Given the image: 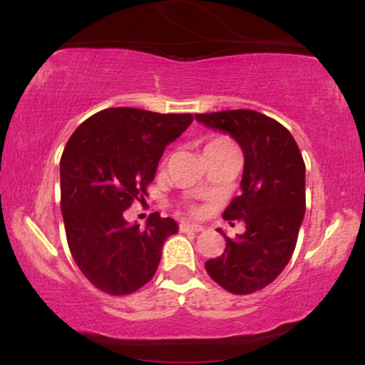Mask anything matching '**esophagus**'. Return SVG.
<instances>
[{
	"label": "esophagus",
	"instance_id": "1",
	"mask_svg": "<svg viewBox=\"0 0 365 365\" xmlns=\"http://www.w3.org/2000/svg\"><path fill=\"white\" fill-rule=\"evenodd\" d=\"M180 232L200 233V232H204V226L202 225H197V223H180Z\"/></svg>",
	"mask_w": 365,
	"mask_h": 365
}]
</instances>
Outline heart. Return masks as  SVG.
<instances>
[{
	"label": "heart",
	"mask_w": 365,
	"mask_h": 365,
	"mask_svg": "<svg viewBox=\"0 0 365 365\" xmlns=\"http://www.w3.org/2000/svg\"><path fill=\"white\" fill-rule=\"evenodd\" d=\"M228 145H232V144H230L226 139H215V140L207 142L204 150H211V149H217V148H228Z\"/></svg>",
	"instance_id": "heart-1"
}]
</instances>
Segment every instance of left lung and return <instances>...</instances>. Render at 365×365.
<instances>
[{
    "label": "left lung",
    "instance_id": "left-lung-1",
    "mask_svg": "<svg viewBox=\"0 0 365 365\" xmlns=\"http://www.w3.org/2000/svg\"><path fill=\"white\" fill-rule=\"evenodd\" d=\"M204 127L228 133L244 153L242 194L223 217L242 220L245 232L226 237L225 252L206 271L225 290L247 295L273 283L290 261L305 215V165L283 125L252 110L195 115Z\"/></svg>",
    "mask_w": 365,
    "mask_h": 365
}]
</instances>
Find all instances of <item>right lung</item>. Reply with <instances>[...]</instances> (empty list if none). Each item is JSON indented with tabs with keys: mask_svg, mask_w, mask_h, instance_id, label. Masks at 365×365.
I'll use <instances>...</instances> for the list:
<instances>
[{
	"mask_svg": "<svg viewBox=\"0 0 365 365\" xmlns=\"http://www.w3.org/2000/svg\"><path fill=\"white\" fill-rule=\"evenodd\" d=\"M194 121L190 113L161 115L110 108L92 115L66 142L60 161L61 215L78 269L96 288L128 295L150 282L177 221L149 216L130 225L125 209L148 195L166 145Z\"/></svg>",
	"mask_w": 365,
	"mask_h": 365,
	"instance_id": "obj_1",
	"label": "right lung"
}]
</instances>
